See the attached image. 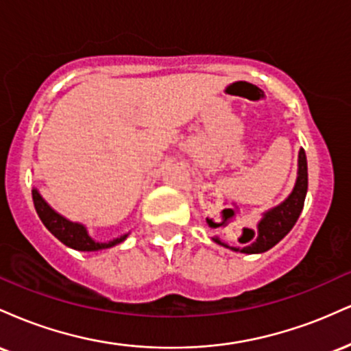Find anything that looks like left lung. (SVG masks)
Returning <instances> with one entry per match:
<instances>
[{"label":"left lung","instance_id":"8db88e82","mask_svg":"<svg viewBox=\"0 0 351 351\" xmlns=\"http://www.w3.org/2000/svg\"><path fill=\"white\" fill-rule=\"evenodd\" d=\"M307 186H308V173H307V156H305L304 148H300L299 152V171H297V181L295 186H293L292 193L289 195V198L282 201L279 206L269 209L267 213H264L263 219L257 224V231H252L249 236V243L244 247H231V245L224 244L219 237H213V241L217 244L224 245V247L231 249L236 252H244V254H261L269 251L274 247L280 239H284L285 236L291 232L293 224L299 219L302 209H304V201L307 196ZM211 223V221H209ZM213 226H216L215 223H211ZM243 239H245V234Z\"/></svg>","mask_w":351,"mask_h":351}]
</instances>
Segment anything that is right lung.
<instances>
[{
    "label": "right lung",
    "instance_id": "1",
    "mask_svg": "<svg viewBox=\"0 0 351 351\" xmlns=\"http://www.w3.org/2000/svg\"><path fill=\"white\" fill-rule=\"evenodd\" d=\"M33 201L34 208L38 216L41 217L43 224L51 231V234H54L62 244H66L67 247L75 249V251H102V249L114 247V245L123 243L127 239L128 234H123L120 237H115V239L108 241V243H99V241H94L90 236H88L87 229L84 224L80 223H72V221L59 215L58 211H54L49 204L44 201V198L39 195L38 189H33Z\"/></svg>",
    "mask_w": 351,
    "mask_h": 351
}]
</instances>
